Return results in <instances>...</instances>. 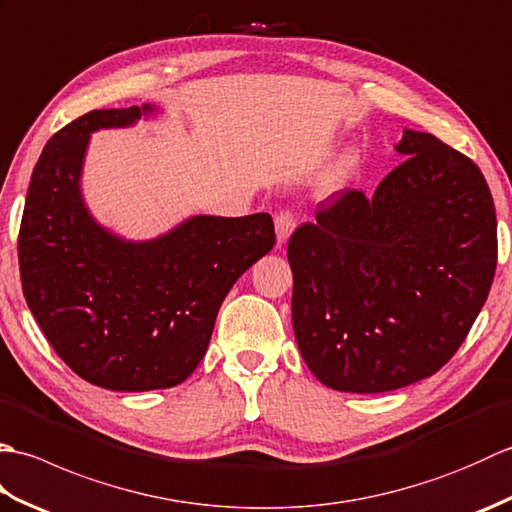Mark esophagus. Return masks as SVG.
Here are the masks:
<instances>
[{"instance_id":"1","label":"esophagus","mask_w":512,"mask_h":512,"mask_svg":"<svg viewBox=\"0 0 512 512\" xmlns=\"http://www.w3.org/2000/svg\"><path fill=\"white\" fill-rule=\"evenodd\" d=\"M297 228V220L295 215H292L290 211H281L277 217H275V233H277V244H286L290 235L295 233Z\"/></svg>"}]
</instances>
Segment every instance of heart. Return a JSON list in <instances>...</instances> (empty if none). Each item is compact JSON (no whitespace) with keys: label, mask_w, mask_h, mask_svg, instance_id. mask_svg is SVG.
Listing matches in <instances>:
<instances>
[{"label":"heart","mask_w":512,"mask_h":512,"mask_svg":"<svg viewBox=\"0 0 512 512\" xmlns=\"http://www.w3.org/2000/svg\"><path fill=\"white\" fill-rule=\"evenodd\" d=\"M361 167V154L356 149H347L343 154L336 158V162L332 165L328 178H325V184L330 189H339L343 187L345 182H350L354 178V173Z\"/></svg>","instance_id":"1"}]
</instances>
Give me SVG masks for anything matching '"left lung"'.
Segmentation results:
<instances>
[{"mask_svg": "<svg viewBox=\"0 0 512 512\" xmlns=\"http://www.w3.org/2000/svg\"><path fill=\"white\" fill-rule=\"evenodd\" d=\"M405 162L374 193L345 191L288 242L292 328L325 387L383 394L458 352L491 290L497 220L460 151L405 129Z\"/></svg>", "mask_w": 512, "mask_h": 512, "instance_id": "obj_1", "label": "left lung"}]
</instances>
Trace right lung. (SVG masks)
I'll return each instance as SVG.
<instances>
[{
    "instance_id": "right-lung-1",
    "label": "right lung",
    "mask_w": 512,
    "mask_h": 512,
    "mask_svg": "<svg viewBox=\"0 0 512 512\" xmlns=\"http://www.w3.org/2000/svg\"><path fill=\"white\" fill-rule=\"evenodd\" d=\"M156 105L94 110L43 147L19 228L21 288L65 365L110 391L169 389L209 347L235 281L275 246L273 217L191 215L151 239L103 226L83 198L90 138L132 127Z\"/></svg>"
}]
</instances>
